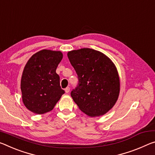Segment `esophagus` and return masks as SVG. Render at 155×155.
<instances>
[{"mask_svg":"<svg viewBox=\"0 0 155 155\" xmlns=\"http://www.w3.org/2000/svg\"><path fill=\"white\" fill-rule=\"evenodd\" d=\"M70 87H67L65 89V92L66 93H69V92H70Z\"/></svg>","mask_w":155,"mask_h":155,"instance_id":"esophagus-1","label":"esophagus"}]
</instances>
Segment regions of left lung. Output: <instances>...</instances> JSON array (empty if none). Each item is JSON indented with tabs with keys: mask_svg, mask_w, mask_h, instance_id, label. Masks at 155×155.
Masks as SVG:
<instances>
[{
	"mask_svg": "<svg viewBox=\"0 0 155 155\" xmlns=\"http://www.w3.org/2000/svg\"><path fill=\"white\" fill-rule=\"evenodd\" d=\"M78 83L71 92L76 104L91 117L102 116L116 104L120 81L116 66L101 51L82 48L68 53Z\"/></svg>",
	"mask_w": 155,
	"mask_h": 155,
	"instance_id": "1",
	"label": "left lung"
}]
</instances>
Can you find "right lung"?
I'll return each mask as SVG.
<instances>
[{"label": "right lung", "mask_w": 155, "mask_h": 155, "mask_svg": "<svg viewBox=\"0 0 155 155\" xmlns=\"http://www.w3.org/2000/svg\"><path fill=\"white\" fill-rule=\"evenodd\" d=\"M63 58L60 51L43 50L27 62L21 77L23 102L29 111L37 114L51 111L65 91L56 72Z\"/></svg>", "instance_id": "add662e5"}]
</instances>
